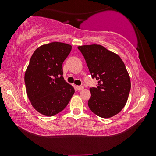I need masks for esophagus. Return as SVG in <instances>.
Instances as JSON below:
<instances>
[{
	"instance_id": "34e87169",
	"label": "esophagus",
	"mask_w": 156,
	"mask_h": 156,
	"mask_svg": "<svg viewBox=\"0 0 156 156\" xmlns=\"http://www.w3.org/2000/svg\"><path fill=\"white\" fill-rule=\"evenodd\" d=\"M76 90H78V91H81V90H82V89H84V87H82V86H76Z\"/></svg>"
}]
</instances>
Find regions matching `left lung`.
Returning a JSON list of instances; mask_svg holds the SVG:
<instances>
[{"label": "left lung", "mask_w": 156, "mask_h": 156, "mask_svg": "<svg viewBox=\"0 0 156 156\" xmlns=\"http://www.w3.org/2000/svg\"><path fill=\"white\" fill-rule=\"evenodd\" d=\"M97 87L90 88V110L101 118L119 114L126 104L131 80L121 57L100 44L79 46Z\"/></svg>", "instance_id": "obj_1"}]
</instances>
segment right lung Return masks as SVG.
Here are the masks:
<instances>
[{
    "instance_id": "obj_1",
    "label": "right lung",
    "mask_w": 156,
    "mask_h": 156,
    "mask_svg": "<svg viewBox=\"0 0 156 156\" xmlns=\"http://www.w3.org/2000/svg\"><path fill=\"white\" fill-rule=\"evenodd\" d=\"M71 50L69 44L53 42L32 55L25 73L26 93L33 108L44 116L62 112L74 94V87L62 76V63Z\"/></svg>"
}]
</instances>
